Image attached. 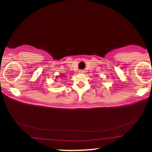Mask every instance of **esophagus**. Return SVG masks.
Returning a JSON list of instances; mask_svg holds the SVG:
<instances>
[{
  "mask_svg": "<svg viewBox=\"0 0 152 152\" xmlns=\"http://www.w3.org/2000/svg\"><path fill=\"white\" fill-rule=\"evenodd\" d=\"M79 72H80V73H84V70H80V71H79Z\"/></svg>",
  "mask_w": 152,
  "mask_h": 152,
  "instance_id": "obj_1",
  "label": "esophagus"
}]
</instances>
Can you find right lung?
Here are the masks:
<instances>
[{
  "label": "right lung",
  "mask_w": 152,
  "mask_h": 152,
  "mask_svg": "<svg viewBox=\"0 0 152 152\" xmlns=\"http://www.w3.org/2000/svg\"><path fill=\"white\" fill-rule=\"evenodd\" d=\"M59 77H61V76H59Z\"/></svg>",
  "instance_id": "add662e5"
}]
</instances>
